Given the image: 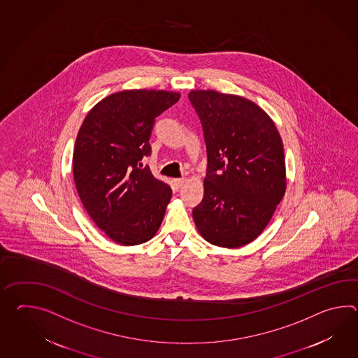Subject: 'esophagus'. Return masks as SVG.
Returning a JSON list of instances; mask_svg holds the SVG:
<instances>
[{"mask_svg": "<svg viewBox=\"0 0 358 358\" xmlns=\"http://www.w3.org/2000/svg\"><path fill=\"white\" fill-rule=\"evenodd\" d=\"M185 180L183 178H176V180H173V185H175L176 189H181L183 185H185Z\"/></svg>", "mask_w": 358, "mask_h": 358, "instance_id": "34e87169", "label": "esophagus"}]
</instances>
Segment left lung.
Returning <instances> with one entry per match:
<instances>
[{
	"label": "left lung",
	"mask_w": 358,
	"mask_h": 358,
	"mask_svg": "<svg viewBox=\"0 0 358 358\" xmlns=\"http://www.w3.org/2000/svg\"><path fill=\"white\" fill-rule=\"evenodd\" d=\"M207 143L204 198L192 215L201 238L236 249L267 227L286 191L285 154L270 115L245 97L192 90Z\"/></svg>",
	"instance_id": "obj_1"
}]
</instances>
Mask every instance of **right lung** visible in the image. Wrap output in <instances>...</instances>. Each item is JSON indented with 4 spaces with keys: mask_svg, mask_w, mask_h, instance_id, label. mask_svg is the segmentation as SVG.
<instances>
[{
    "mask_svg": "<svg viewBox=\"0 0 358 358\" xmlns=\"http://www.w3.org/2000/svg\"><path fill=\"white\" fill-rule=\"evenodd\" d=\"M180 97L166 90L118 91L96 103L80 126L74 183L91 220L117 244L138 245L159 230L172 190L140 162L150 155L155 118Z\"/></svg>",
    "mask_w": 358,
    "mask_h": 358,
    "instance_id": "right-lung-1",
    "label": "right lung"
}]
</instances>
